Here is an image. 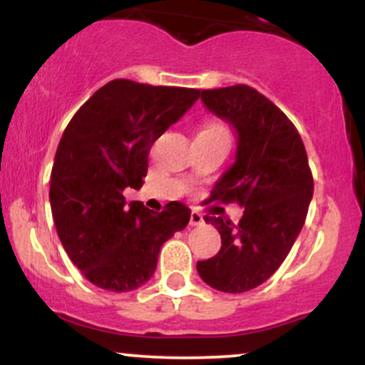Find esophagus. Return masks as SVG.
<instances>
[{
  "label": "esophagus",
  "mask_w": 365,
  "mask_h": 365,
  "mask_svg": "<svg viewBox=\"0 0 365 365\" xmlns=\"http://www.w3.org/2000/svg\"><path fill=\"white\" fill-rule=\"evenodd\" d=\"M202 223H204L202 215H200V212H197V211H192L190 212V226H199Z\"/></svg>",
  "instance_id": "1"
}]
</instances>
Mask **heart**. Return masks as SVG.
I'll list each match as a JSON object with an SVG mask.
<instances>
[{
	"instance_id": "obj_1",
	"label": "heart",
	"mask_w": 365,
	"mask_h": 365,
	"mask_svg": "<svg viewBox=\"0 0 365 365\" xmlns=\"http://www.w3.org/2000/svg\"><path fill=\"white\" fill-rule=\"evenodd\" d=\"M199 133H212V135H228V132H226V128L220 123V121H207L206 125H202V128H200Z\"/></svg>"
}]
</instances>
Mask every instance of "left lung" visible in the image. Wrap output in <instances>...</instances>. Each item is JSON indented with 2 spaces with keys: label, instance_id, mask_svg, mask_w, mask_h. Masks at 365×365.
Listing matches in <instances>:
<instances>
[{
  "label": "left lung",
  "instance_id": "1",
  "mask_svg": "<svg viewBox=\"0 0 365 365\" xmlns=\"http://www.w3.org/2000/svg\"><path fill=\"white\" fill-rule=\"evenodd\" d=\"M200 101L237 135L235 161L216 182L211 199L237 200L240 223L204 216L221 235L215 257L197 261L209 287L242 293L282 266L305 223L314 194L304 142L287 115L249 86L200 92Z\"/></svg>",
  "mask_w": 365,
  "mask_h": 365
}]
</instances>
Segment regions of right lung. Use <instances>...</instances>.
<instances>
[{
    "label": "right lung",
    "mask_w": 365,
    "mask_h": 365,
    "mask_svg": "<svg viewBox=\"0 0 365 365\" xmlns=\"http://www.w3.org/2000/svg\"><path fill=\"white\" fill-rule=\"evenodd\" d=\"M199 96L118 78L96 91L63 132L49 187L53 220L63 249L96 287L120 293L148 283L163 244L188 225L182 202L154 212L139 200L127 204L123 190L142 187L153 144Z\"/></svg>",
    "instance_id": "1"
}]
</instances>
